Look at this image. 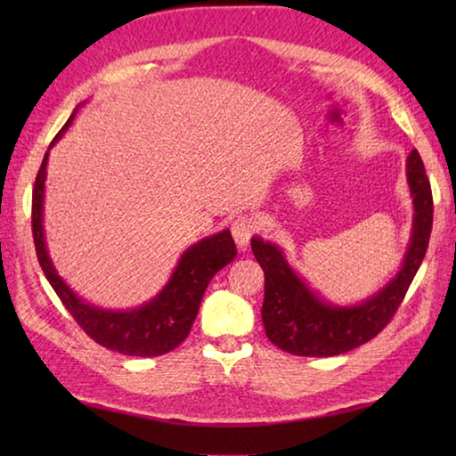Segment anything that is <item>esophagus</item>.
I'll return each mask as SVG.
<instances>
[{
  "instance_id": "34e87169",
  "label": "esophagus",
  "mask_w": 456,
  "mask_h": 456,
  "mask_svg": "<svg viewBox=\"0 0 456 456\" xmlns=\"http://www.w3.org/2000/svg\"><path fill=\"white\" fill-rule=\"evenodd\" d=\"M257 231H259V221L257 217H253V215H241V217H237L233 223H231V233H233L235 243L241 251L247 249L251 237L256 235Z\"/></svg>"
}]
</instances>
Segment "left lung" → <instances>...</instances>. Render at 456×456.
Masks as SVG:
<instances>
[{
	"label": "left lung",
	"mask_w": 456,
	"mask_h": 456,
	"mask_svg": "<svg viewBox=\"0 0 456 456\" xmlns=\"http://www.w3.org/2000/svg\"><path fill=\"white\" fill-rule=\"evenodd\" d=\"M406 181L414 217L404 261L384 288L356 305L326 302L293 272L280 245L257 235L251 239L253 256L265 273L261 320L269 342L296 356L328 358L358 348L386 328L403 304L430 239L432 191L419 151L408 154Z\"/></svg>",
	"instance_id": "left-lung-1"
}]
</instances>
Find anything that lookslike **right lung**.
Returning <instances> with one entry per match:
<instances>
[{"mask_svg": "<svg viewBox=\"0 0 456 456\" xmlns=\"http://www.w3.org/2000/svg\"><path fill=\"white\" fill-rule=\"evenodd\" d=\"M78 110V108H76ZM76 110L53 138L50 149L56 144L76 117ZM48 154H44L37 171L32 195V231L37 261L44 275L48 277L61 304L78 322V326L104 348L125 354V356H160L175 350L189 336L192 322L199 314L200 299L213 275L235 259L237 249L229 229L219 231L191 245L176 264L171 280L157 296L133 310H104L82 299L74 293L53 267L44 235V189Z\"/></svg>", "mask_w": 456, "mask_h": 456, "instance_id": "right-lung-1", "label": "right lung"}]
</instances>
